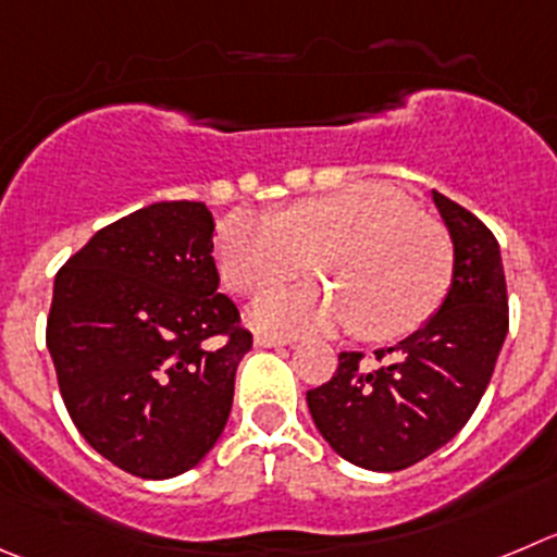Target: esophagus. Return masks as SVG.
<instances>
[{"mask_svg": "<svg viewBox=\"0 0 557 557\" xmlns=\"http://www.w3.org/2000/svg\"><path fill=\"white\" fill-rule=\"evenodd\" d=\"M285 337H280V335H267V332H258V335H255V346H258V349H274V346H285Z\"/></svg>", "mask_w": 557, "mask_h": 557, "instance_id": "1", "label": "esophagus"}]
</instances>
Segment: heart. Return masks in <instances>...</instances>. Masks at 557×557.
<instances>
[{
	"mask_svg": "<svg viewBox=\"0 0 557 557\" xmlns=\"http://www.w3.org/2000/svg\"><path fill=\"white\" fill-rule=\"evenodd\" d=\"M310 261L330 288L267 296L252 308L255 324L274 332L355 326L368 341H398L443 305L454 244L434 216L379 181L305 197L274 220L233 211L216 233L220 277L242 296L302 277Z\"/></svg>",
	"mask_w": 557,
	"mask_h": 557,
	"instance_id": "1",
	"label": "heart"
}]
</instances>
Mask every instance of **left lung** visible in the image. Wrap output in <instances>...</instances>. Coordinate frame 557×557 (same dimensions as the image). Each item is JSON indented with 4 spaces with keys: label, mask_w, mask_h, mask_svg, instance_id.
Returning <instances> with one entry per match:
<instances>
[{
    "label": "left lung",
    "mask_w": 557,
    "mask_h": 557,
    "mask_svg": "<svg viewBox=\"0 0 557 557\" xmlns=\"http://www.w3.org/2000/svg\"><path fill=\"white\" fill-rule=\"evenodd\" d=\"M454 238V280L443 308L423 330L362 366L341 351L330 382L308 389L321 436L346 461L396 472L450 443L486 393L508 332V290L500 244L472 211L434 191Z\"/></svg>",
    "instance_id": "left-lung-1"
}]
</instances>
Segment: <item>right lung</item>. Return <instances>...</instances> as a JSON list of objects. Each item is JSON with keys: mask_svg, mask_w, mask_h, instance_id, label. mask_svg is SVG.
<instances>
[{"mask_svg": "<svg viewBox=\"0 0 557 557\" xmlns=\"http://www.w3.org/2000/svg\"><path fill=\"white\" fill-rule=\"evenodd\" d=\"M206 202H153L101 227L57 272L46 321L67 414L132 475L173 478L214 448L252 332L216 294Z\"/></svg>", "mask_w": 557, "mask_h": 557, "instance_id": "right-lung-1", "label": "right lung"}]
</instances>
